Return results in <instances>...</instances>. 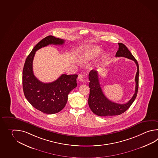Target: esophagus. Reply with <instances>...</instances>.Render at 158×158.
<instances>
[{"label":"esophagus","instance_id":"obj_1","mask_svg":"<svg viewBox=\"0 0 158 158\" xmlns=\"http://www.w3.org/2000/svg\"><path fill=\"white\" fill-rule=\"evenodd\" d=\"M77 79L80 81H84V75L83 74H79Z\"/></svg>","mask_w":158,"mask_h":158}]
</instances>
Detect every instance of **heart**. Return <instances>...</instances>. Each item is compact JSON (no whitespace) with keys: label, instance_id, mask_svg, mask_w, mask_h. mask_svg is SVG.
<instances>
[{"label":"heart","instance_id":"obj_1","mask_svg":"<svg viewBox=\"0 0 158 158\" xmlns=\"http://www.w3.org/2000/svg\"><path fill=\"white\" fill-rule=\"evenodd\" d=\"M101 48L97 46H92L87 48L84 50L81 57V61L85 63L90 60L94 58L98 55L101 52Z\"/></svg>","mask_w":158,"mask_h":158}]
</instances>
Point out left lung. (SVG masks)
<instances>
[{
	"instance_id": "1",
	"label": "left lung",
	"mask_w": 158,
	"mask_h": 158,
	"mask_svg": "<svg viewBox=\"0 0 158 158\" xmlns=\"http://www.w3.org/2000/svg\"><path fill=\"white\" fill-rule=\"evenodd\" d=\"M119 49L116 52V56L123 57L134 61L137 65V70L135 77V92L128 102L123 104L115 103L109 100L104 95L100 85L98 79V73L92 70L89 74V87L90 94L88 98V105L92 111L97 115L100 116H115L120 115L128 109L135 100L139 89V64L132 55L131 52L124 44L119 43Z\"/></svg>"
}]
</instances>
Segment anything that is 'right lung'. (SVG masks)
I'll use <instances>...</instances> for the list:
<instances>
[{
  "mask_svg": "<svg viewBox=\"0 0 158 158\" xmlns=\"http://www.w3.org/2000/svg\"><path fill=\"white\" fill-rule=\"evenodd\" d=\"M64 40L49 35L42 39L32 49L26 58L23 73V87L26 99L32 106L42 113H58L67 103L68 94L77 87V75L62 74L57 80L44 83L35 77L32 62L36 51L49 44L62 45Z\"/></svg>",
  "mask_w": 158,
  "mask_h": 158,
  "instance_id": "add662e5",
  "label": "right lung"
}]
</instances>
